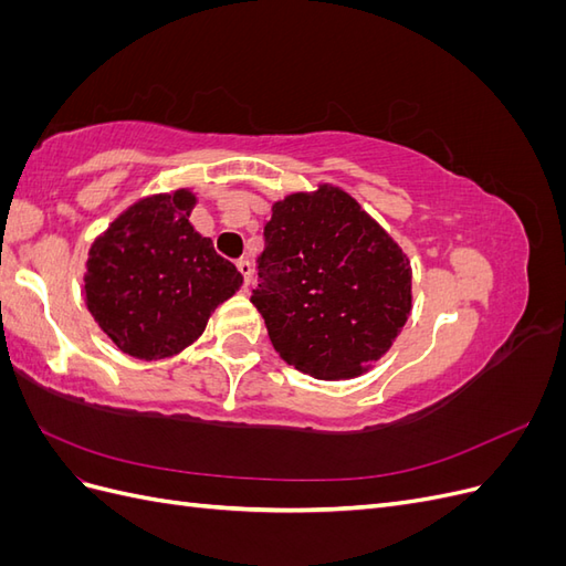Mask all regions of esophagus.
<instances>
[{
	"label": "esophagus",
	"instance_id": "1",
	"mask_svg": "<svg viewBox=\"0 0 566 566\" xmlns=\"http://www.w3.org/2000/svg\"><path fill=\"white\" fill-rule=\"evenodd\" d=\"M238 266V271H241V276H243V283H245V287H250V283H252V262H248V260H241L235 264Z\"/></svg>",
	"mask_w": 566,
	"mask_h": 566
}]
</instances>
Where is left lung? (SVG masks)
<instances>
[{
    "label": "left lung",
    "instance_id": "1",
    "mask_svg": "<svg viewBox=\"0 0 566 566\" xmlns=\"http://www.w3.org/2000/svg\"><path fill=\"white\" fill-rule=\"evenodd\" d=\"M252 304L285 364L318 380L356 378L410 314L408 256L342 188L273 205Z\"/></svg>",
    "mask_w": 566,
    "mask_h": 566
}]
</instances>
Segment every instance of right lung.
<instances>
[{
	"mask_svg": "<svg viewBox=\"0 0 566 566\" xmlns=\"http://www.w3.org/2000/svg\"><path fill=\"white\" fill-rule=\"evenodd\" d=\"M193 205L188 188L144 198L90 250L87 310L134 358L156 361L193 345L217 306L243 283L241 271L191 227Z\"/></svg>",
	"mask_w": 566,
	"mask_h": 566,
	"instance_id": "add662e5",
	"label": "right lung"
}]
</instances>
